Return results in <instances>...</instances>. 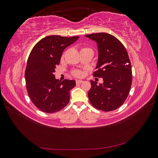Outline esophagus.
I'll use <instances>...</instances> for the list:
<instances>
[{
  "mask_svg": "<svg viewBox=\"0 0 158 158\" xmlns=\"http://www.w3.org/2000/svg\"><path fill=\"white\" fill-rule=\"evenodd\" d=\"M83 82V81L82 80H77L76 81V84H81V83H82Z\"/></svg>",
  "mask_w": 158,
  "mask_h": 158,
  "instance_id": "esophagus-1",
  "label": "esophagus"
}]
</instances>
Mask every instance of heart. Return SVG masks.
Instances as JSON below:
<instances>
[{"mask_svg": "<svg viewBox=\"0 0 158 158\" xmlns=\"http://www.w3.org/2000/svg\"><path fill=\"white\" fill-rule=\"evenodd\" d=\"M88 49H90L88 48V47H83V48H82V49H81V51L88 50ZM91 50H92V49H91ZM72 74H73V75L74 76H75V77L80 78V77H82V76H83L84 72L82 70H75L73 71Z\"/></svg>", "mask_w": 158, "mask_h": 158, "instance_id": "obj_1", "label": "heart"}]
</instances>
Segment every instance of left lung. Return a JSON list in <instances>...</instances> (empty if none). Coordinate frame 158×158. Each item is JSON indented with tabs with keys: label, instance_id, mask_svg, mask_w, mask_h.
Masks as SVG:
<instances>
[{
	"label": "left lung",
	"instance_id": "obj_1",
	"mask_svg": "<svg viewBox=\"0 0 158 158\" xmlns=\"http://www.w3.org/2000/svg\"><path fill=\"white\" fill-rule=\"evenodd\" d=\"M97 42L99 57L94 77L102 78L103 84L92 80L88 98L92 106L103 111H111L125 102L131 88V60L125 46L117 37L107 33L85 35Z\"/></svg>",
	"mask_w": 158,
	"mask_h": 158
}]
</instances>
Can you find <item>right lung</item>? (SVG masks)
Here are the masks:
<instances>
[{"instance_id": "add662e5", "label": "right lung", "mask_w": 158, "mask_h": 158, "mask_svg": "<svg viewBox=\"0 0 158 158\" xmlns=\"http://www.w3.org/2000/svg\"><path fill=\"white\" fill-rule=\"evenodd\" d=\"M78 38L50 35L33 47L25 71L26 89L33 103L41 111L55 113L68 105L70 91L76 86L75 81L60 82L55 79L54 73L64 49Z\"/></svg>"}]
</instances>
